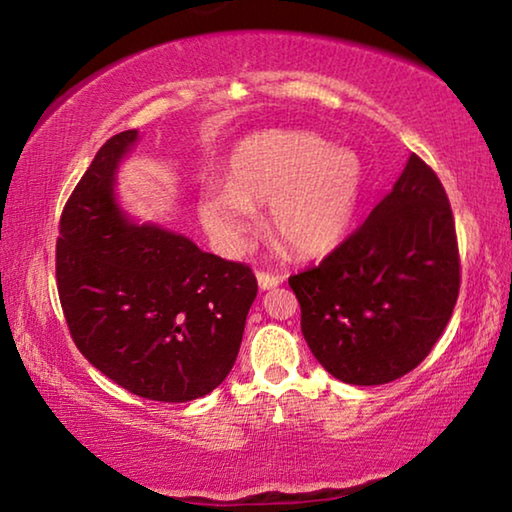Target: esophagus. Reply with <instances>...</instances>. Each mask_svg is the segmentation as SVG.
Listing matches in <instances>:
<instances>
[{
	"instance_id": "obj_1",
	"label": "esophagus",
	"mask_w": 512,
	"mask_h": 512,
	"mask_svg": "<svg viewBox=\"0 0 512 512\" xmlns=\"http://www.w3.org/2000/svg\"><path fill=\"white\" fill-rule=\"evenodd\" d=\"M257 282H259V287H262V289H273L282 282V277L268 273V271H257Z\"/></svg>"
}]
</instances>
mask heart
<instances>
[{
    "label": "heart",
    "instance_id": "1",
    "mask_svg": "<svg viewBox=\"0 0 512 512\" xmlns=\"http://www.w3.org/2000/svg\"><path fill=\"white\" fill-rule=\"evenodd\" d=\"M361 162L332 149L318 135L268 131L248 137L232 153L228 187L201 198L205 230L225 250L246 244L255 205L268 203V228L291 253L323 255L339 244L357 210Z\"/></svg>",
    "mask_w": 512,
    "mask_h": 512
}]
</instances>
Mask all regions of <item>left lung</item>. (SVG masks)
Returning a JSON list of instances; mask_svg holds the SVG:
<instances>
[{
	"instance_id": "left-lung-1",
	"label": "left lung",
	"mask_w": 512,
	"mask_h": 512,
	"mask_svg": "<svg viewBox=\"0 0 512 512\" xmlns=\"http://www.w3.org/2000/svg\"><path fill=\"white\" fill-rule=\"evenodd\" d=\"M289 287L309 350L329 375L379 386L420 366L461 289L454 214L436 171L411 153L393 192Z\"/></svg>"
}]
</instances>
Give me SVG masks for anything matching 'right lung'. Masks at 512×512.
I'll return each mask as SVG.
<instances>
[{"label": "right lung", "mask_w": 512, "mask_h": 512, "mask_svg": "<svg viewBox=\"0 0 512 512\" xmlns=\"http://www.w3.org/2000/svg\"><path fill=\"white\" fill-rule=\"evenodd\" d=\"M101 146L60 214L56 284L76 348L128 393L189 402L235 366L257 280L248 264L203 253L158 225L128 223L112 194L135 144Z\"/></svg>", "instance_id": "right-lung-1"}]
</instances>
